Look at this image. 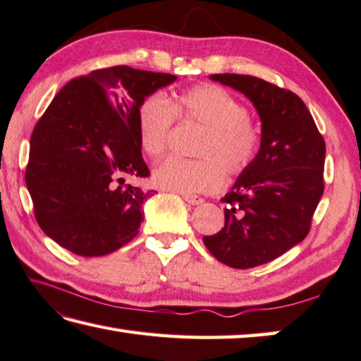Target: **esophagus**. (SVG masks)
I'll use <instances>...</instances> for the list:
<instances>
[{
    "label": "esophagus",
    "mask_w": 361,
    "mask_h": 361,
    "mask_svg": "<svg viewBox=\"0 0 361 361\" xmlns=\"http://www.w3.org/2000/svg\"><path fill=\"white\" fill-rule=\"evenodd\" d=\"M183 199H185L188 203H191V205H200V203H203V199L199 197V195L183 194Z\"/></svg>",
    "instance_id": "obj_1"
}]
</instances>
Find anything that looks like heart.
<instances>
[{
	"mask_svg": "<svg viewBox=\"0 0 361 361\" xmlns=\"http://www.w3.org/2000/svg\"><path fill=\"white\" fill-rule=\"evenodd\" d=\"M175 118L203 128L194 156L169 158L153 170V183L178 194L214 192L231 178L246 173L260 152L262 134L249 120L243 102L219 85L203 83L172 99L159 93L145 97L137 110V139L142 153L158 159L166 152Z\"/></svg>",
	"mask_w": 361,
	"mask_h": 361,
	"instance_id": "obj_1",
	"label": "heart"
}]
</instances>
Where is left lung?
I'll list each match as a JSON object with an SVG mask.
<instances>
[{
	"instance_id": "8db88e82",
	"label": "left lung",
	"mask_w": 361,
	"mask_h": 361,
	"mask_svg": "<svg viewBox=\"0 0 361 361\" xmlns=\"http://www.w3.org/2000/svg\"><path fill=\"white\" fill-rule=\"evenodd\" d=\"M212 80L243 93L262 120L257 159L222 199L224 227L203 237L213 257L246 270L279 257L310 233L325 186V140L290 90L241 74H213Z\"/></svg>"
}]
</instances>
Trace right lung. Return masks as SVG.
Here are the masks:
<instances>
[{"label":"right lung","mask_w":361,"mask_h":361,"mask_svg":"<svg viewBox=\"0 0 361 361\" xmlns=\"http://www.w3.org/2000/svg\"><path fill=\"white\" fill-rule=\"evenodd\" d=\"M176 75L114 66L72 78L32 129L25 181L44 233L68 251L97 257L139 233L154 191L124 183L149 175L137 110Z\"/></svg>","instance_id":"obj_1"}]
</instances>
